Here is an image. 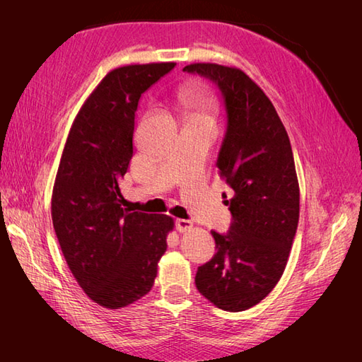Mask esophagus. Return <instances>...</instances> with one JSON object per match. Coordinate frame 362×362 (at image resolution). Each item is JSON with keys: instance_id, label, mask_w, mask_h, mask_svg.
Here are the masks:
<instances>
[{"instance_id": "1", "label": "esophagus", "mask_w": 362, "mask_h": 362, "mask_svg": "<svg viewBox=\"0 0 362 362\" xmlns=\"http://www.w3.org/2000/svg\"><path fill=\"white\" fill-rule=\"evenodd\" d=\"M175 228L179 230L180 233L189 232V230L193 228V222L188 221V219H177V221H175Z\"/></svg>"}]
</instances>
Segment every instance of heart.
<instances>
[{
    "mask_svg": "<svg viewBox=\"0 0 362 362\" xmlns=\"http://www.w3.org/2000/svg\"><path fill=\"white\" fill-rule=\"evenodd\" d=\"M189 103L193 104L196 109H199V112H204V113H210L213 109V104H211V99L206 96V95H201V93H194L189 96ZM206 118H210L209 115H205Z\"/></svg>",
    "mask_w": 362,
    "mask_h": 362,
    "instance_id": "heart-1",
    "label": "heart"
}]
</instances>
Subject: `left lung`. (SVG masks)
Segmentation results:
<instances>
[{"label":"left lung","instance_id":"obj_1","mask_svg":"<svg viewBox=\"0 0 362 362\" xmlns=\"http://www.w3.org/2000/svg\"><path fill=\"white\" fill-rule=\"evenodd\" d=\"M224 95L227 132L218 174L235 191L227 201L232 226L211 232L216 255L197 269L196 288L226 311L259 303L286 267L298 224L300 189L286 129L271 99L240 68L191 64Z\"/></svg>","mask_w":362,"mask_h":362}]
</instances>
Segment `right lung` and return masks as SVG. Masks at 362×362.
<instances>
[{
    "instance_id": "1",
    "label": "right lung",
    "mask_w": 362,
    "mask_h": 362,
    "mask_svg": "<svg viewBox=\"0 0 362 362\" xmlns=\"http://www.w3.org/2000/svg\"><path fill=\"white\" fill-rule=\"evenodd\" d=\"M174 66L126 65L107 73L76 115L54 182L51 216L66 264L86 294L109 310L152 289L174 228L168 214L124 209L119 188L135 151L138 101Z\"/></svg>"
}]
</instances>
